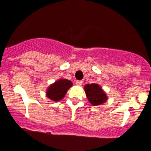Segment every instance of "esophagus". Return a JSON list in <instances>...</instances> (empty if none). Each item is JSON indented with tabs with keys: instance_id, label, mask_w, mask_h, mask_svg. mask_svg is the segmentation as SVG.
<instances>
[{
	"instance_id": "obj_1",
	"label": "esophagus",
	"mask_w": 151,
	"mask_h": 151,
	"mask_svg": "<svg viewBox=\"0 0 151 151\" xmlns=\"http://www.w3.org/2000/svg\"><path fill=\"white\" fill-rule=\"evenodd\" d=\"M76 84L77 86H82V84H83V82L82 81H76Z\"/></svg>"
}]
</instances>
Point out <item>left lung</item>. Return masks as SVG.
I'll use <instances>...</instances> for the list:
<instances>
[{
    "mask_svg": "<svg viewBox=\"0 0 151 151\" xmlns=\"http://www.w3.org/2000/svg\"><path fill=\"white\" fill-rule=\"evenodd\" d=\"M86 96L92 106L102 105L108 100V96L100 85L98 83L86 84L84 86Z\"/></svg>",
    "mask_w": 151,
    "mask_h": 151,
    "instance_id": "8db88e82",
    "label": "left lung"
}]
</instances>
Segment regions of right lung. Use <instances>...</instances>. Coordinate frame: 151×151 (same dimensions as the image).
Returning <instances> with one entry per match:
<instances>
[{
	"instance_id": "obj_1",
	"label": "right lung",
	"mask_w": 151,
	"mask_h": 151,
	"mask_svg": "<svg viewBox=\"0 0 151 151\" xmlns=\"http://www.w3.org/2000/svg\"><path fill=\"white\" fill-rule=\"evenodd\" d=\"M72 86V82L66 79H59L48 86L45 94L50 100L59 101L65 98V94Z\"/></svg>"
}]
</instances>
